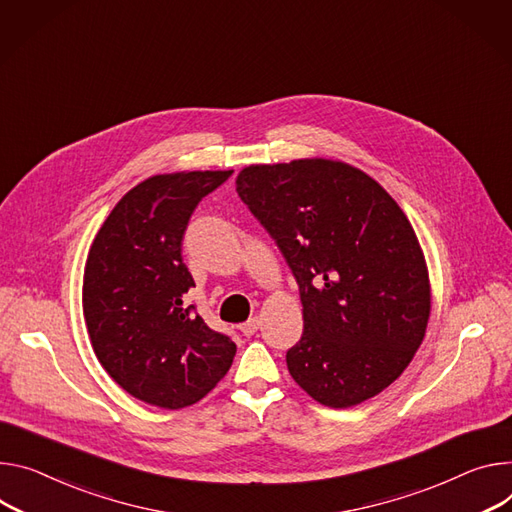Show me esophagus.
<instances>
[{
  "instance_id": "1",
  "label": "esophagus",
  "mask_w": 512,
  "mask_h": 512,
  "mask_svg": "<svg viewBox=\"0 0 512 512\" xmlns=\"http://www.w3.org/2000/svg\"><path fill=\"white\" fill-rule=\"evenodd\" d=\"M241 333L245 335V337H251V335H255L257 333V329H259V318L255 316V318H249L247 322H243L241 324Z\"/></svg>"
}]
</instances>
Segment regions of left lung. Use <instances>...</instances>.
<instances>
[{
  "mask_svg": "<svg viewBox=\"0 0 512 512\" xmlns=\"http://www.w3.org/2000/svg\"><path fill=\"white\" fill-rule=\"evenodd\" d=\"M237 192L300 286L304 333L290 376L316 402L351 408L400 378L427 333L429 269L382 185L333 159L249 165Z\"/></svg>",
  "mask_w": 512,
  "mask_h": 512,
  "instance_id": "8db88e82",
  "label": "left lung"
}]
</instances>
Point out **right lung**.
I'll return each mask as SVG.
<instances>
[{"label": "right lung", "instance_id": "add662e5", "mask_svg": "<svg viewBox=\"0 0 512 512\" xmlns=\"http://www.w3.org/2000/svg\"><path fill=\"white\" fill-rule=\"evenodd\" d=\"M232 171H177L141 181L104 220L83 271V316L108 376L130 396L177 410L202 400L237 345L185 306L194 277L181 239L198 202Z\"/></svg>", "mask_w": 512, "mask_h": 512}]
</instances>
